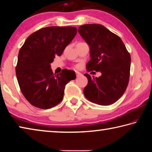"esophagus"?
<instances>
[{
  "instance_id": "1",
  "label": "esophagus",
  "mask_w": 152,
  "mask_h": 152,
  "mask_svg": "<svg viewBox=\"0 0 152 152\" xmlns=\"http://www.w3.org/2000/svg\"><path fill=\"white\" fill-rule=\"evenodd\" d=\"M76 75L77 77H79V76H82V74L78 72H76Z\"/></svg>"
}]
</instances>
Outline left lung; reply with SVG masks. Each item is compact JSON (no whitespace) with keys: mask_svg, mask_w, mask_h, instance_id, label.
Returning a JSON list of instances; mask_svg holds the SVG:
<instances>
[{"mask_svg":"<svg viewBox=\"0 0 152 152\" xmlns=\"http://www.w3.org/2000/svg\"><path fill=\"white\" fill-rule=\"evenodd\" d=\"M80 35L90 47L91 60L86 64L88 72H101L99 78L88 74V84L84 96L92 102L110 105L117 101L127 88L130 76L131 56L121 39L99 24L80 26Z\"/></svg>","mask_w":152,"mask_h":152,"instance_id":"obj_1","label":"left lung"}]
</instances>
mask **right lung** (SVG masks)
I'll return each instance as SVG.
<instances>
[{"label":"right lung","instance_id":"right-lung-1","mask_svg":"<svg viewBox=\"0 0 152 152\" xmlns=\"http://www.w3.org/2000/svg\"><path fill=\"white\" fill-rule=\"evenodd\" d=\"M77 33L75 27H48L33 33L20 48L16 76L22 94L31 104L42 109L62 101L67 84L76 78L72 70L53 74L50 64L60 56Z\"/></svg>","mask_w":152,"mask_h":152}]
</instances>
